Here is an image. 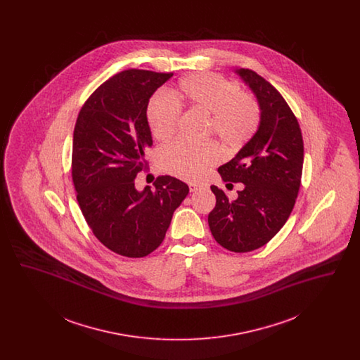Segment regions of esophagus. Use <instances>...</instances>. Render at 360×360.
Instances as JSON below:
<instances>
[{"label": "esophagus", "instance_id": "34e87169", "mask_svg": "<svg viewBox=\"0 0 360 360\" xmlns=\"http://www.w3.org/2000/svg\"><path fill=\"white\" fill-rule=\"evenodd\" d=\"M202 186H204V185H201V184H195V182H190V184H188V188H190V191H191V193L197 191L198 188H201Z\"/></svg>", "mask_w": 360, "mask_h": 360}]
</instances>
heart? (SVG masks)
<instances>
[{"label": "heart", "instance_id": "heart-1", "mask_svg": "<svg viewBox=\"0 0 360 360\" xmlns=\"http://www.w3.org/2000/svg\"><path fill=\"white\" fill-rule=\"evenodd\" d=\"M156 93L147 105L148 127L158 141L172 139L179 120V106L206 116L204 136H212L225 153H236L259 125V105L239 86L214 74H193L184 78L175 89ZM220 159L212 143L188 146L172 143L160 153L162 170L181 179L194 181Z\"/></svg>", "mask_w": 360, "mask_h": 360}]
</instances>
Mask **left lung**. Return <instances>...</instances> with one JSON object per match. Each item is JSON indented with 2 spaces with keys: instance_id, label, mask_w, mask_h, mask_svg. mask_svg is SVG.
Wrapping results in <instances>:
<instances>
[{
  "instance_id": "8db88e82",
  "label": "left lung",
  "mask_w": 360,
  "mask_h": 360,
  "mask_svg": "<svg viewBox=\"0 0 360 360\" xmlns=\"http://www.w3.org/2000/svg\"><path fill=\"white\" fill-rule=\"evenodd\" d=\"M255 94L260 121L255 135L236 156L219 167L224 182L243 184L229 201L210 186L216 206L207 216L216 241L233 252L267 244L288 221L301 186L304 141L298 121L281 93L255 71H235Z\"/></svg>"
}]
</instances>
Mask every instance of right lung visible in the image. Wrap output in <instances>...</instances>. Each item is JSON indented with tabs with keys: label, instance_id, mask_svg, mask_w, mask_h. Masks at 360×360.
<instances>
[{
	"label": "right lung",
	"instance_id": "right-lung-1",
	"mask_svg": "<svg viewBox=\"0 0 360 360\" xmlns=\"http://www.w3.org/2000/svg\"><path fill=\"white\" fill-rule=\"evenodd\" d=\"M172 72L125 70L84 103L74 128L71 174L77 201L94 236L127 257H147L165 239L188 186L170 175L154 188L135 186L153 146L147 105Z\"/></svg>",
	"mask_w": 360,
	"mask_h": 360
}]
</instances>
